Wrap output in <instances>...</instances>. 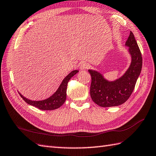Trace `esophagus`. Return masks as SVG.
<instances>
[{
	"label": "esophagus",
	"mask_w": 156,
	"mask_h": 156,
	"mask_svg": "<svg viewBox=\"0 0 156 156\" xmlns=\"http://www.w3.org/2000/svg\"><path fill=\"white\" fill-rule=\"evenodd\" d=\"M89 65L87 64V63H82L80 64V69L81 70H87L89 68Z\"/></svg>",
	"instance_id": "1"
}]
</instances>
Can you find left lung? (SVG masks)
I'll return each mask as SVG.
<instances>
[{
	"mask_svg": "<svg viewBox=\"0 0 156 156\" xmlns=\"http://www.w3.org/2000/svg\"><path fill=\"white\" fill-rule=\"evenodd\" d=\"M132 61L128 69L122 77L108 81L100 72L88 70L92 77L90 96L101 107L117 106L128 100L135 88L142 67V57L132 32L126 42Z\"/></svg>",
	"mask_w": 156,
	"mask_h": 156,
	"instance_id": "obj_1",
	"label": "left lung"
}]
</instances>
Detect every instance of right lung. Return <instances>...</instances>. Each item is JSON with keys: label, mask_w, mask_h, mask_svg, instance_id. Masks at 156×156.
Listing matches in <instances>:
<instances>
[{"label": "right lung", "mask_w": 156, "mask_h": 156, "mask_svg": "<svg viewBox=\"0 0 156 156\" xmlns=\"http://www.w3.org/2000/svg\"><path fill=\"white\" fill-rule=\"evenodd\" d=\"M78 70H73L69 74H68L64 79L62 82L59 88L54 92L53 95H52L48 98L46 100H43L41 101H32L28 100L24 97L23 95L19 93L20 96L22 97L25 102L27 104L33 106L36 108H38L42 110H53L60 108L66 99V89L68 82H69L70 79L78 73Z\"/></svg>", "instance_id": "obj_1"}]
</instances>
